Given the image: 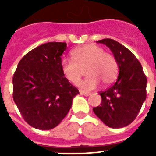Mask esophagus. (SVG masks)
Instances as JSON below:
<instances>
[{
	"mask_svg": "<svg viewBox=\"0 0 156 156\" xmlns=\"http://www.w3.org/2000/svg\"><path fill=\"white\" fill-rule=\"evenodd\" d=\"M79 93H80V94L85 95V96H88V95H90V94H89V93H87V92H85V91H82V90H80V91H79Z\"/></svg>",
	"mask_w": 156,
	"mask_h": 156,
	"instance_id": "34e87169",
	"label": "esophagus"
}]
</instances>
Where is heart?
Wrapping results in <instances>:
<instances>
[{
	"label": "heart",
	"mask_w": 156,
	"mask_h": 156,
	"mask_svg": "<svg viewBox=\"0 0 156 156\" xmlns=\"http://www.w3.org/2000/svg\"><path fill=\"white\" fill-rule=\"evenodd\" d=\"M72 59L63 58L61 61V70L66 79L77 83L82 76L88 77L79 83L83 89H94L98 81L109 84L115 81L118 74V63L115 58L98 45L86 44L72 51Z\"/></svg>",
	"instance_id": "1"
}]
</instances>
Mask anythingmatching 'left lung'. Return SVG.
I'll use <instances>...</instances> for the list:
<instances>
[{
    "label": "left lung",
    "instance_id": "obj_1",
    "mask_svg": "<svg viewBox=\"0 0 156 156\" xmlns=\"http://www.w3.org/2000/svg\"><path fill=\"white\" fill-rule=\"evenodd\" d=\"M97 42L111 50L119 73L110 88L99 93L101 105L93 110L108 127H125L134 120L146 98L147 78L140 62L124 46L109 38Z\"/></svg>",
    "mask_w": 156,
    "mask_h": 156
}]
</instances>
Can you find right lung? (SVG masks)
Segmentation results:
<instances>
[{
	"instance_id": "1",
	"label": "right lung",
	"mask_w": 156,
	"mask_h": 156,
	"mask_svg": "<svg viewBox=\"0 0 156 156\" xmlns=\"http://www.w3.org/2000/svg\"><path fill=\"white\" fill-rule=\"evenodd\" d=\"M67 43L51 41L32 49L19 62L13 75V99L24 120L41 130L61 123L78 89L61 70Z\"/></svg>"
}]
</instances>
